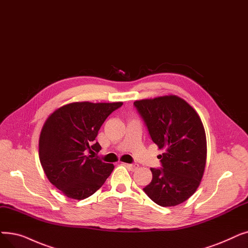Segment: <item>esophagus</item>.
<instances>
[{
    "instance_id": "1",
    "label": "esophagus",
    "mask_w": 248,
    "mask_h": 248,
    "mask_svg": "<svg viewBox=\"0 0 248 248\" xmlns=\"http://www.w3.org/2000/svg\"><path fill=\"white\" fill-rule=\"evenodd\" d=\"M125 166H126L128 169H131L132 171H136V170L139 168V165H138V164H125Z\"/></svg>"
}]
</instances>
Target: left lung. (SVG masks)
I'll return each instance as SVG.
<instances>
[{
	"label": "left lung",
	"instance_id": "1",
	"mask_svg": "<svg viewBox=\"0 0 248 248\" xmlns=\"http://www.w3.org/2000/svg\"><path fill=\"white\" fill-rule=\"evenodd\" d=\"M152 141L159 149L162 168H151L153 178L146 195L161 207H173L189 199L199 187L207 160V139L201 117L176 95L137 100Z\"/></svg>",
	"mask_w": 248,
	"mask_h": 248
}]
</instances>
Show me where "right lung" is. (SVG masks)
Returning <instances> with one entry per match:
<instances>
[{
  "label": "right lung",
  "mask_w": 248,
  "mask_h": 248,
  "mask_svg": "<svg viewBox=\"0 0 248 248\" xmlns=\"http://www.w3.org/2000/svg\"><path fill=\"white\" fill-rule=\"evenodd\" d=\"M123 102H73L53 111L39 137V160L48 180L64 196L84 200L97 191L114 168L92 155L101 146L95 138ZM95 154V153H94Z\"/></svg>",
  "instance_id": "add662e5"
}]
</instances>
